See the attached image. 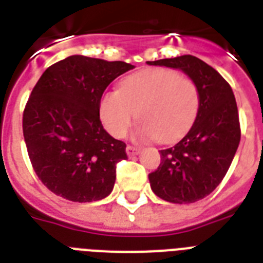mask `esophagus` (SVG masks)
Returning a JSON list of instances; mask_svg holds the SVG:
<instances>
[{"label": "esophagus", "mask_w": 263, "mask_h": 263, "mask_svg": "<svg viewBox=\"0 0 263 263\" xmlns=\"http://www.w3.org/2000/svg\"><path fill=\"white\" fill-rule=\"evenodd\" d=\"M139 152H140V148L136 147V146H131V144H129V146H127V154H128V157L136 156V154H139Z\"/></svg>", "instance_id": "34e87169"}]
</instances>
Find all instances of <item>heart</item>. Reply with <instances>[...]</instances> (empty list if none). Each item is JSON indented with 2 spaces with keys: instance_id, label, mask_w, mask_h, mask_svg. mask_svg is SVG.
Here are the masks:
<instances>
[{
  "instance_id": "b5f03b06",
  "label": "heart",
  "mask_w": 263,
  "mask_h": 263,
  "mask_svg": "<svg viewBox=\"0 0 263 263\" xmlns=\"http://www.w3.org/2000/svg\"><path fill=\"white\" fill-rule=\"evenodd\" d=\"M200 106L198 84L169 68H147L127 76L120 90L106 91L99 116L107 132L123 138L136 117V139H179L192 127Z\"/></svg>"
}]
</instances>
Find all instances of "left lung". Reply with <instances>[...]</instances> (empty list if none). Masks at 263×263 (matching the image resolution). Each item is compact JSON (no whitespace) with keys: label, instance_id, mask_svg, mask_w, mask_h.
<instances>
[{"label":"left lung","instance_id":"left-lung-1","mask_svg":"<svg viewBox=\"0 0 263 263\" xmlns=\"http://www.w3.org/2000/svg\"><path fill=\"white\" fill-rule=\"evenodd\" d=\"M177 68L199 88L195 123L173 147L161 150V164L148 175L157 196L172 203H194L222 181L240 142V123L229 83L209 64L194 55L147 61Z\"/></svg>","mask_w":263,"mask_h":263}]
</instances>
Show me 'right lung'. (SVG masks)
Masks as SVG:
<instances>
[{"label": "right lung", "mask_w": 263, "mask_h": 263, "mask_svg": "<svg viewBox=\"0 0 263 263\" xmlns=\"http://www.w3.org/2000/svg\"><path fill=\"white\" fill-rule=\"evenodd\" d=\"M134 65L71 55L53 64L32 88L23 113V135L39 180L72 202L106 198L125 143L99 120L103 91Z\"/></svg>", "instance_id": "obj_1"}]
</instances>
